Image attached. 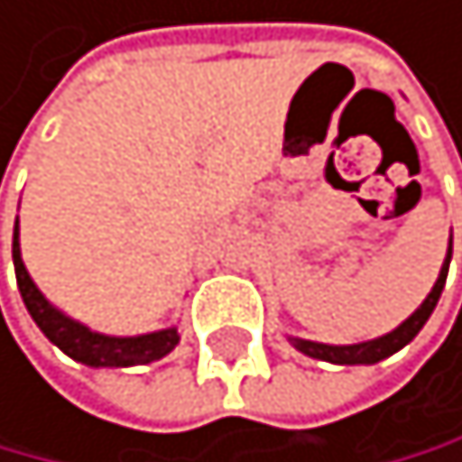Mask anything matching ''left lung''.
Instances as JSON below:
<instances>
[{
    "label": "left lung",
    "instance_id": "8db88e82",
    "mask_svg": "<svg viewBox=\"0 0 462 462\" xmlns=\"http://www.w3.org/2000/svg\"><path fill=\"white\" fill-rule=\"evenodd\" d=\"M448 262H451V245H448V256L442 262V271L437 282H433L430 294L425 298V303L410 315V319L398 327V330L380 336V339L372 342H359V345H321V342H307V339H291L298 351H303L307 356L315 359H327V363H339V365H363V363H380V359L393 356L395 351H401L407 342L416 339V333L425 327V321L430 319L433 307H437L439 294L445 289V277H448Z\"/></svg>",
    "mask_w": 462,
    "mask_h": 462
}]
</instances>
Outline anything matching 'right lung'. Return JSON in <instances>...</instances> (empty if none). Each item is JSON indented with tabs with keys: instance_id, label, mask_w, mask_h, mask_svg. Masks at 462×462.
<instances>
[{
	"instance_id": "obj_1",
	"label": "right lung",
	"mask_w": 462,
	"mask_h": 462,
	"mask_svg": "<svg viewBox=\"0 0 462 462\" xmlns=\"http://www.w3.org/2000/svg\"><path fill=\"white\" fill-rule=\"evenodd\" d=\"M17 236H20V229L14 226V271H17V286L23 294V303L34 319V324L43 330L46 339L61 347L67 356H73L85 365H143V363H152V359H162L164 354H171L173 347L180 345L176 327L159 330V333H147V336H126V339H117V336L94 333L79 321L67 319V315L58 312L32 282L29 271L23 265Z\"/></svg>"
}]
</instances>
